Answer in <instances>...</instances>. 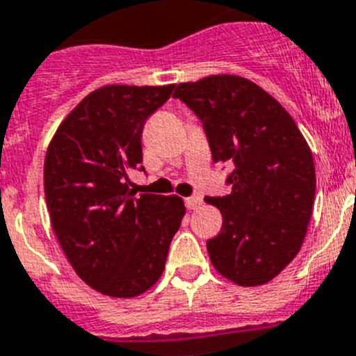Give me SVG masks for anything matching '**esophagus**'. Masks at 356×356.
<instances>
[{
	"label": "esophagus",
	"mask_w": 356,
	"mask_h": 356,
	"mask_svg": "<svg viewBox=\"0 0 356 356\" xmlns=\"http://www.w3.org/2000/svg\"><path fill=\"white\" fill-rule=\"evenodd\" d=\"M202 202V199L199 197V195H192V197H187L185 199V206H187V209H195L199 208Z\"/></svg>",
	"instance_id": "obj_1"
}]
</instances>
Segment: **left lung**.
Returning <instances> with one entry per match:
<instances>
[{"label":"left lung","instance_id":"1","mask_svg":"<svg viewBox=\"0 0 356 356\" xmlns=\"http://www.w3.org/2000/svg\"><path fill=\"white\" fill-rule=\"evenodd\" d=\"M202 122L213 162L232 165L231 194L206 197L222 211L206 243L215 269L241 286L270 282L299 253L314 204L313 154L289 111L250 80L213 74L176 86Z\"/></svg>","mask_w":356,"mask_h":356}]
</instances>
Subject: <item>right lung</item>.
<instances>
[{
  "label": "right lung",
  "instance_id": "1",
  "mask_svg": "<svg viewBox=\"0 0 356 356\" xmlns=\"http://www.w3.org/2000/svg\"><path fill=\"white\" fill-rule=\"evenodd\" d=\"M172 89L101 87L64 118L47 150L43 184L52 229L74 273L104 296L147 292L164 270L185 215L178 195L134 197L127 176L145 171V122Z\"/></svg>",
  "mask_w": 356,
  "mask_h": 356
}]
</instances>
